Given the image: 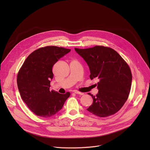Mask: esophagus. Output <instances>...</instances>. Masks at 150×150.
I'll list each match as a JSON object with an SVG mask.
<instances>
[{
    "label": "esophagus",
    "mask_w": 150,
    "mask_h": 150,
    "mask_svg": "<svg viewBox=\"0 0 150 150\" xmlns=\"http://www.w3.org/2000/svg\"><path fill=\"white\" fill-rule=\"evenodd\" d=\"M74 93H75V94H79V95H83V93H81V92L78 91H76V90L74 91Z\"/></svg>",
    "instance_id": "esophagus-1"
}]
</instances>
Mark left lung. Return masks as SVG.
I'll return each instance as SVG.
<instances>
[{
  "mask_svg": "<svg viewBox=\"0 0 150 150\" xmlns=\"http://www.w3.org/2000/svg\"><path fill=\"white\" fill-rule=\"evenodd\" d=\"M88 64L91 79H98V93L93 96V104L87 109L100 117L117 113L129 97L132 83L131 69L115 50L103 46L88 49L75 48Z\"/></svg>",
  "mask_w": 150,
  "mask_h": 150,
  "instance_id": "obj_1",
  "label": "left lung"
}]
</instances>
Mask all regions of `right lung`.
I'll return each instance as SVG.
<instances>
[{
	"label": "right lung",
	"instance_id": "add662e5",
	"mask_svg": "<svg viewBox=\"0 0 150 150\" xmlns=\"http://www.w3.org/2000/svg\"><path fill=\"white\" fill-rule=\"evenodd\" d=\"M71 49L57 46L41 47L25 59L17 75V85L21 98L35 115L49 117L60 110L70 96L50 91L53 78L52 68Z\"/></svg>",
	"mask_w": 150,
	"mask_h": 150
}]
</instances>
